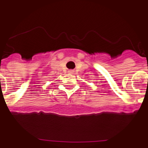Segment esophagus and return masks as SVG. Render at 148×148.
<instances>
[{"instance_id": "esophagus-1", "label": "esophagus", "mask_w": 148, "mask_h": 148, "mask_svg": "<svg viewBox=\"0 0 148 148\" xmlns=\"http://www.w3.org/2000/svg\"><path fill=\"white\" fill-rule=\"evenodd\" d=\"M69 73H73V70H69Z\"/></svg>"}]
</instances>
